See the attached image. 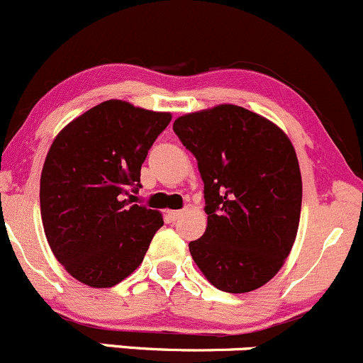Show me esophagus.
I'll list each match as a JSON object with an SVG mask.
<instances>
[{"instance_id": "34e87169", "label": "esophagus", "mask_w": 363, "mask_h": 363, "mask_svg": "<svg viewBox=\"0 0 363 363\" xmlns=\"http://www.w3.org/2000/svg\"><path fill=\"white\" fill-rule=\"evenodd\" d=\"M183 216V211L180 209H177V211H167V218L171 220V222H177V220H180Z\"/></svg>"}]
</instances>
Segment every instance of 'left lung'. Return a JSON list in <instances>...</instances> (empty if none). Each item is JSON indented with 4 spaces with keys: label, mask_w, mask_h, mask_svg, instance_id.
<instances>
[{
    "label": "left lung",
    "mask_w": 363,
    "mask_h": 363,
    "mask_svg": "<svg viewBox=\"0 0 363 363\" xmlns=\"http://www.w3.org/2000/svg\"><path fill=\"white\" fill-rule=\"evenodd\" d=\"M173 130L196 157L208 227L190 255L222 292L260 289L285 264L298 229L302 180L289 136L236 106L178 117Z\"/></svg>",
    "instance_id": "obj_1"
}]
</instances>
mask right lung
Segmentation results:
<instances>
[{"mask_svg":"<svg viewBox=\"0 0 363 363\" xmlns=\"http://www.w3.org/2000/svg\"><path fill=\"white\" fill-rule=\"evenodd\" d=\"M171 113L104 101L55 136L40 180V208L55 259L84 285L108 289L143 262L164 225L155 209L130 204L141 164Z\"/></svg>","mask_w":363,"mask_h":363,"instance_id":"add662e5","label":"right lung"}]
</instances>
